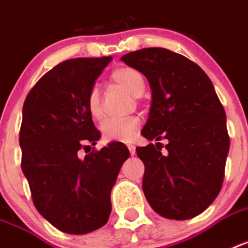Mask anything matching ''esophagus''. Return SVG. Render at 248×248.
<instances>
[{
	"label": "esophagus",
	"instance_id": "34e87169",
	"mask_svg": "<svg viewBox=\"0 0 248 248\" xmlns=\"http://www.w3.org/2000/svg\"><path fill=\"white\" fill-rule=\"evenodd\" d=\"M127 148H128V150H130V154H131V155H135V154H136V149H135L134 145L128 144V145H127Z\"/></svg>",
	"mask_w": 248,
	"mask_h": 248
}]
</instances>
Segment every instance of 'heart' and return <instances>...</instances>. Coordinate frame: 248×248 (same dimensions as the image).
Here are the masks:
<instances>
[{
  "instance_id": "heart-1",
  "label": "heart",
  "mask_w": 248,
  "mask_h": 248,
  "mask_svg": "<svg viewBox=\"0 0 248 248\" xmlns=\"http://www.w3.org/2000/svg\"><path fill=\"white\" fill-rule=\"evenodd\" d=\"M113 81L124 86V89L132 95H141L145 89L144 78L138 70L131 67H121L112 72ZM86 106L90 116L94 120H100L103 116V109L100 104V94L96 86H93L88 94ZM140 121L136 117L124 118H108L102 124L100 131L102 136L107 141H130L134 138L135 132L138 130Z\"/></svg>"
}]
</instances>
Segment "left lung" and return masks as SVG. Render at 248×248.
<instances>
[{
	"mask_svg": "<svg viewBox=\"0 0 248 248\" xmlns=\"http://www.w3.org/2000/svg\"><path fill=\"white\" fill-rule=\"evenodd\" d=\"M121 60L150 84L142 136L168 141L166 154L162 142L136 148L145 166V197L164 218H194L215 200L224 180L229 150L224 108L208 75L182 54L144 48Z\"/></svg>",
	"mask_w": 248,
	"mask_h": 248,
	"instance_id": "left-lung-1",
	"label": "left lung"
}]
</instances>
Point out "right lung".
Returning a JSON list of instances; mask_svg holds the SVG:
<instances>
[{"label": "right lung", "mask_w": 248, "mask_h": 248, "mask_svg": "<svg viewBox=\"0 0 248 248\" xmlns=\"http://www.w3.org/2000/svg\"><path fill=\"white\" fill-rule=\"evenodd\" d=\"M110 60L61 62L38 80L24 102L21 170L39 214L68 234H85L108 222L110 190L130 155L122 142L92 150L100 132L86 99Z\"/></svg>", "instance_id": "add662e5"}]
</instances>
